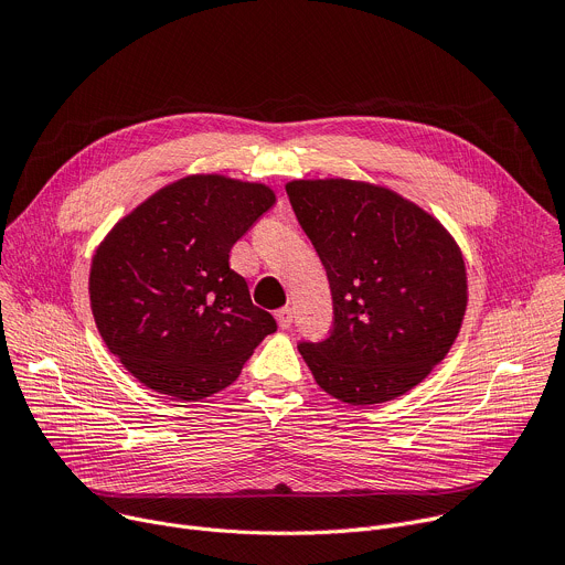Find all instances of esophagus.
I'll return each instance as SVG.
<instances>
[{
    "mask_svg": "<svg viewBox=\"0 0 565 565\" xmlns=\"http://www.w3.org/2000/svg\"><path fill=\"white\" fill-rule=\"evenodd\" d=\"M275 317H277L279 329H290L295 315H292V308H290V306H284V308H279V310L275 312Z\"/></svg>",
    "mask_w": 565,
    "mask_h": 565,
    "instance_id": "obj_1",
    "label": "esophagus"
}]
</instances>
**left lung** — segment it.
Returning a JSON list of instances; mask_svg holds the SVG:
<instances>
[{
    "instance_id": "8db88e82",
    "label": "left lung",
    "mask_w": 565,
    "mask_h": 565,
    "mask_svg": "<svg viewBox=\"0 0 565 565\" xmlns=\"http://www.w3.org/2000/svg\"><path fill=\"white\" fill-rule=\"evenodd\" d=\"M286 192L333 295L331 338L299 344L315 382L355 407L412 391L462 327L467 270L456 238L384 185L299 179Z\"/></svg>"
}]
</instances>
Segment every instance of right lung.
I'll use <instances>...</instances> for the list:
<instances>
[{
  "instance_id": "right-lung-1",
  "label": "right lung",
  "mask_w": 565,
  "mask_h": 565,
  "mask_svg": "<svg viewBox=\"0 0 565 565\" xmlns=\"http://www.w3.org/2000/svg\"><path fill=\"white\" fill-rule=\"evenodd\" d=\"M275 201L266 183L190 174L100 241L89 273L94 319L138 382L177 399L210 397L277 331L230 268L232 246Z\"/></svg>"
}]
</instances>
